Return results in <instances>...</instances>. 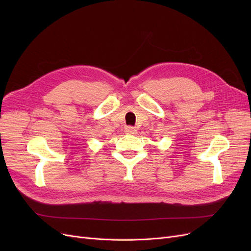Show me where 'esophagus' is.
<instances>
[{
    "label": "esophagus",
    "instance_id": "1",
    "mask_svg": "<svg viewBox=\"0 0 251 251\" xmlns=\"http://www.w3.org/2000/svg\"><path fill=\"white\" fill-rule=\"evenodd\" d=\"M125 131H126V134H136V133H137V130H136L134 126H126Z\"/></svg>",
    "mask_w": 251,
    "mask_h": 251
}]
</instances>
